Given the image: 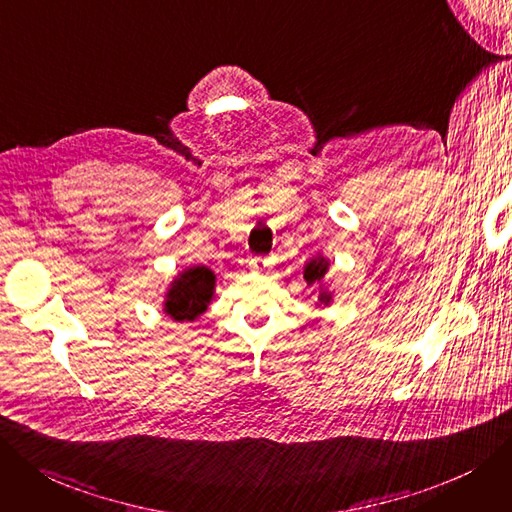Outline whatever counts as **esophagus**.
<instances>
[{
  "label": "esophagus",
  "instance_id": "34e87169",
  "mask_svg": "<svg viewBox=\"0 0 512 512\" xmlns=\"http://www.w3.org/2000/svg\"><path fill=\"white\" fill-rule=\"evenodd\" d=\"M248 267L254 271V273H264L269 267V260L267 258H260V256H254L248 260Z\"/></svg>",
  "mask_w": 512,
  "mask_h": 512
}]
</instances>
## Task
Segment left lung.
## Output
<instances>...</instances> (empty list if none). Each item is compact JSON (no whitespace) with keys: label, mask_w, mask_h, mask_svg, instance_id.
<instances>
[{"label":"left lung","mask_w":512,"mask_h":512,"mask_svg":"<svg viewBox=\"0 0 512 512\" xmlns=\"http://www.w3.org/2000/svg\"><path fill=\"white\" fill-rule=\"evenodd\" d=\"M327 271H330V260H327L325 256L311 258L309 262L304 264V271H302L306 285H317V288H319V296H317L319 309H321V306H330L332 298H334L330 285H325Z\"/></svg>","instance_id":"obj_1"}]
</instances>
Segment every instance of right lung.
Segmentation results:
<instances>
[{
	"label": "right lung",
	"mask_w": 512,
	"mask_h": 512,
	"mask_svg": "<svg viewBox=\"0 0 512 512\" xmlns=\"http://www.w3.org/2000/svg\"><path fill=\"white\" fill-rule=\"evenodd\" d=\"M216 292V275L203 264L182 269L163 298V313L174 321H195L208 311Z\"/></svg>",
	"instance_id": "add662e5"
}]
</instances>
